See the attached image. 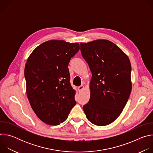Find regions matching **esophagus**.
<instances>
[{"label":"esophagus","mask_w":153,"mask_h":153,"mask_svg":"<svg viewBox=\"0 0 153 153\" xmlns=\"http://www.w3.org/2000/svg\"><path fill=\"white\" fill-rule=\"evenodd\" d=\"M83 89H84V86H83V85H80V86H79L78 87V90H79V91H83Z\"/></svg>","instance_id":"esophagus-1"}]
</instances>
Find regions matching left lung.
Here are the masks:
<instances>
[{"label":"left lung","mask_w":153,"mask_h":153,"mask_svg":"<svg viewBox=\"0 0 153 153\" xmlns=\"http://www.w3.org/2000/svg\"><path fill=\"white\" fill-rule=\"evenodd\" d=\"M80 51L92 73L90 99L83 110L92 123L108 125L122 113L131 91L129 59L114 43L105 39L81 42Z\"/></svg>","instance_id":"8db88e82"}]
</instances>
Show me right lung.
Segmentation results:
<instances>
[{
    "mask_svg": "<svg viewBox=\"0 0 153 153\" xmlns=\"http://www.w3.org/2000/svg\"><path fill=\"white\" fill-rule=\"evenodd\" d=\"M79 49L78 43L50 40L36 47L27 59V95L36 116L48 125L63 122L76 103L68 67Z\"/></svg>",
    "mask_w": 153,
    "mask_h": 153,
    "instance_id": "1",
    "label": "right lung"
}]
</instances>
